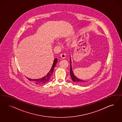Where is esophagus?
Segmentation results:
<instances>
[{
	"mask_svg": "<svg viewBox=\"0 0 122 122\" xmlns=\"http://www.w3.org/2000/svg\"><path fill=\"white\" fill-rule=\"evenodd\" d=\"M61 57L62 59H65L66 57V54H65V53H62V54L61 55Z\"/></svg>",
	"mask_w": 122,
	"mask_h": 122,
	"instance_id": "34e87169",
	"label": "esophagus"
}]
</instances>
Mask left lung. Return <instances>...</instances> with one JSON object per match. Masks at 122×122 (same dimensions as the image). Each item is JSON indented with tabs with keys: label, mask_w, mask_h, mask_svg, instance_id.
Wrapping results in <instances>:
<instances>
[{
	"label": "left lung",
	"mask_w": 122,
	"mask_h": 122,
	"mask_svg": "<svg viewBox=\"0 0 122 122\" xmlns=\"http://www.w3.org/2000/svg\"><path fill=\"white\" fill-rule=\"evenodd\" d=\"M70 62H71V68H70V75H71V78L72 79V80L73 81V82H75L76 83L79 85H83L86 83V81H83L81 79L77 78L75 76L73 72V70L72 68V61H71V58H70Z\"/></svg>",
	"instance_id": "8db88e82"
}]
</instances>
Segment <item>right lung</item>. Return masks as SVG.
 <instances>
[{"instance_id": "add662e5", "label": "right lung", "mask_w": 122, "mask_h": 122, "mask_svg": "<svg viewBox=\"0 0 122 122\" xmlns=\"http://www.w3.org/2000/svg\"><path fill=\"white\" fill-rule=\"evenodd\" d=\"M57 62V59L56 58L54 60L52 66H51V69L48 72L47 75L44 76L43 78L38 79H31L27 78H27L32 83L36 84V85H43L45 83H46L48 82V81L50 79L51 75L52 74L53 72L54 71V68L56 66V64Z\"/></svg>"}]
</instances>
